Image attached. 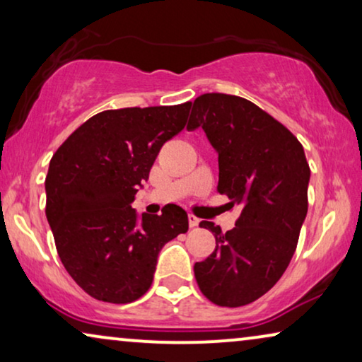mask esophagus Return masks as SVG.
I'll use <instances>...</instances> for the list:
<instances>
[{"mask_svg":"<svg viewBox=\"0 0 362 362\" xmlns=\"http://www.w3.org/2000/svg\"><path fill=\"white\" fill-rule=\"evenodd\" d=\"M187 222H189V227H197L199 226V219L194 214H187Z\"/></svg>","mask_w":362,"mask_h":362,"instance_id":"esophagus-1","label":"esophagus"}]
</instances>
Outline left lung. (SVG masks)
<instances>
[{"label":"left lung","instance_id":"left-lung-1","mask_svg":"<svg viewBox=\"0 0 362 362\" xmlns=\"http://www.w3.org/2000/svg\"><path fill=\"white\" fill-rule=\"evenodd\" d=\"M202 128L219 155V189L239 206L235 227L216 237V249L196 262L202 295L237 308L265 295L288 267L308 211L310 166L296 136L247 98L202 93L192 103L187 130Z\"/></svg>","mask_w":362,"mask_h":362}]
</instances>
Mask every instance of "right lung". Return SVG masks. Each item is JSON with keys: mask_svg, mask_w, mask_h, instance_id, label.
I'll use <instances>...</instances> for the list:
<instances>
[{"mask_svg": "<svg viewBox=\"0 0 362 362\" xmlns=\"http://www.w3.org/2000/svg\"><path fill=\"white\" fill-rule=\"evenodd\" d=\"M191 102L105 110L83 122L54 153L46 217L69 275L92 298L132 303L153 284L161 247L187 230L168 204L136 221L132 207L161 146L186 127Z\"/></svg>", "mask_w": 362, "mask_h": 362, "instance_id": "1", "label": "right lung"}]
</instances>
